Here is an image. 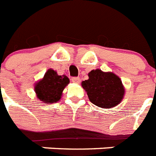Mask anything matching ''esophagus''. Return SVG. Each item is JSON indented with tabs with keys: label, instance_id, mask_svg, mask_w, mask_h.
<instances>
[{
	"label": "esophagus",
	"instance_id": "1",
	"mask_svg": "<svg viewBox=\"0 0 156 156\" xmlns=\"http://www.w3.org/2000/svg\"><path fill=\"white\" fill-rule=\"evenodd\" d=\"M72 81L73 83H76V84H79L80 82V79L79 77H72Z\"/></svg>",
	"mask_w": 156,
	"mask_h": 156
}]
</instances>
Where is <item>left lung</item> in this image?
Listing matches in <instances>:
<instances>
[{
    "label": "left lung",
    "instance_id": "8db88e82",
    "mask_svg": "<svg viewBox=\"0 0 156 156\" xmlns=\"http://www.w3.org/2000/svg\"><path fill=\"white\" fill-rule=\"evenodd\" d=\"M90 101L95 105L110 109L122 101L124 88L120 78L112 72H103L100 69L91 71L88 80L82 81Z\"/></svg>",
    "mask_w": 156,
    "mask_h": 156
}]
</instances>
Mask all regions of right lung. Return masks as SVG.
Segmentation results:
<instances>
[{
	"label": "right lung",
	"instance_id": "add662e5",
	"mask_svg": "<svg viewBox=\"0 0 156 156\" xmlns=\"http://www.w3.org/2000/svg\"><path fill=\"white\" fill-rule=\"evenodd\" d=\"M69 82L67 76H58L56 72L49 69L45 73L43 79L36 84L34 89L41 101L47 104L54 103L59 101L62 92Z\"/></svg>",
	"mask_w": 156,
	"mask_h": 156
}]
</instances>
